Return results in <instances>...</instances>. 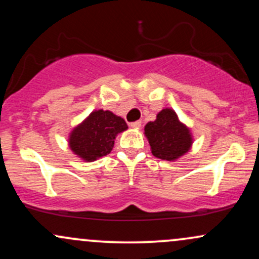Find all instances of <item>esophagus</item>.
I'll return each instance as SVG.
<instances>
[{
  "instance_id": "esophagus-1",
  "label": "esophagus",
  "mask_w": 259,
  "mask_h": 259,
  "mask_svg": "<svg viewBox=\"0 0 259 259\" xmlns=\"http://www.w3.org/2000/svg\"><path fill=\"white\" fill-rule=\"evenodd\" d=\"M130 126H132V127H136V129H139V127L141 126V120L133 121V123H130Z\"/></svg>"
}]
</instances>
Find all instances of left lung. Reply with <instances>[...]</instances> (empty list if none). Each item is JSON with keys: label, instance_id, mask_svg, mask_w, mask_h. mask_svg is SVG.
Wrapping results in <instances>:
<instances>
[{"label": "left lung", "instance_id": "obj_1", "mask_svg": "<svg viewBox=\"0 0 259 259\" xmlns=\"http://www.w3.org/2000/svg\"><path fill=\"white\" fill-rule=\"evenodd\" d=\"M148 142L154 157L174 160L189 151L192 144L189 129L181 124L173 109H163L157 119L145 126Z\"/></svg>", "mask_w": 259, "mask_h": 259}]
</instances>
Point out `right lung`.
<instances>
[{
	"label": "right lung",
	"instance_id": "1",
	"mask_svg": "<svg viewBox=\"0 0 259 259\" xmlns=\"http://www.w3.org/2000/svg\"><path fill=\"white\" fill-rule=\"evenodd\" d=\"M126 129L123 118L109 111H95L70 134V148L82 159L92 162L111 152L117 134Z\"/></svg>",
	"mask_w": 259,
	"mask_h": 259
}]
</instances>
